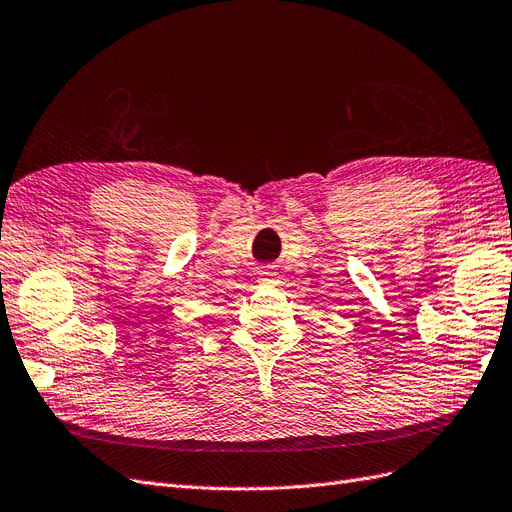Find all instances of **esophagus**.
Here are the masks:
<instances>
[{
  "instance_id": "esophagus-1",
  "label": "esophagus",
  "mask_w": 512,
  "mask_h": 512,
  "mask_svg": "<svg viewBox=\"0 0 512 512\" xmlns=\"http://www.w3.org/2000/svg\"><path fill=\"white\" fill-rule=\"evenodd\" d=\"M275 282H278V273H275V271L265 269V271L258 273V284H275Z\"/></svg>"
}]
</instances>
